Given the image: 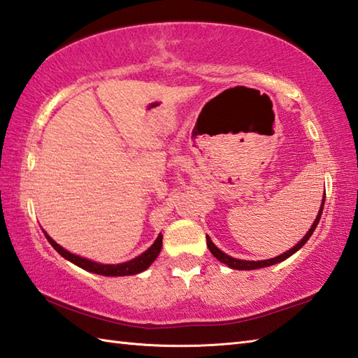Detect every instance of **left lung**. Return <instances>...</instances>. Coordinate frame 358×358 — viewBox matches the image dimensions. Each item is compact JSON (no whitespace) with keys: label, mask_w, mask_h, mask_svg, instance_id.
Masks as SVG:
<instances>
[{"label":"left lung","mask_w":358,"mask_h":358,"mask_svg":"<svg viewBox=\"0 0 358 358\" xmlns=\"http://www.w3.org/2000/svg\"><path fill=\"white\" fill-rule=\"evenodd\" d=\"M324 201H326V192H324V197H322L321 210H320V213H317V216H316V219H315V222H313V225L310 227V230L307 231V235H305V236L301 239V241H299L294 247H291L289 250L283 252L282 255H278V257H275V258L259 259V262H247V259H238V258H233V257H230V255H227V253H224V252L220 250V249H217V247L213 244L211 238L208 236V235H206V245H208V249H210V252L213 253V257H216L220 263L227 264V266H229V268H231V269L252 271V269H259V268H268V266L277 264V263L283 262V259L289 258V257L292 255V253H296L299 249H301V247H302L305 243L308 241L310 236L313 235V231H315V229L317 227V224H320V219H321V214H322V208H324Z\"/></svg>","instance_id":"8db88e82"}]
</instances>
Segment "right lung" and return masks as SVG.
Returning a JSON list of instances; mask_svg holds the SVG:
<instances>
[{
    "label": "right lung",
    "mask_w": 358,
    "mask_h": 358,
    "mask_svg": "<svg viewBox=\"0 0 358 358\" xmlns=\"http://www.w3.org/2000/svg\"><path fill=\"white\" fill-rule=\"evenodd\" d=\"M43 235L48 239V243L53 245V249L59 253V255L69 259L70 263L80 266V268L84 271L94 272V274H99V275H108V277L134 275V274H139V272H142V271L148 269L150 268V264L159 255L161 247H162V235L159 233L157 241L148 247L144 253H141L139 257L129 259V262H125V263H119V264H103V263H96V262H92V259H87V258L80 257V255H75V253L66 250L64 247L57 244L53 238H50L48 233L45 230H43Z\"/></svg>",
    "instance_id": "add662e5"
}]
</instances>
